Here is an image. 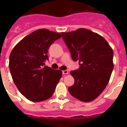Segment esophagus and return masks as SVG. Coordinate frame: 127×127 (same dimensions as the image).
Segmentation results:
<instances>
[{"label":"esophagus","instance_id":"obj_1","mask_svg":"<svg viewBox=\"0 0 127 127\" xmlns=\"http://www.w3.org/2000/svg\"><path fill=\"white\" fill-rule=\"evenodd\" d=\"M62 73H63V74H69V72H68V70H63Z\"/></svg>","mask_w":127,"mask_h":127}]
</instances>
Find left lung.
Segmentation results:
<instances>
[{
  "instance_id": "left-lung-1",
  "label": "left lung",
  "mask_w": 127,
  "mask_h": 127,
  "mask_svg": "<svg viewBox=\"0 0 127 127\" xmlns=\"http://www.w3.org/2000/svg\"><path fill=\"white\" fill-rule=\"evenodd\" d=\"M62 39L79 68L70 72L74 83L69 92L76 98L90 102L107 85L113 67V51L101 35L85 29L62 32Z\"/></svg>"
}]
</instances>
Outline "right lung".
<instances>
[{
	"label": "right lung",
	"mask_w": 127,
	"mask_h": 127,
	"mask_svg": "<svg viewBox=\"0 0 127 127\" xmlns=\"http://www.w3.org/2000/svg\"><path fill=\"white\" fill-rule=\"evenodd\" d=\"M61 34L46 29L37 30L14 46L9 56V70L13 81L22 95L32 102L52 96L62 72L44 65L48 51Z\"/></svg>",
	"instance_id": "obj_1"
}]
</instances>
